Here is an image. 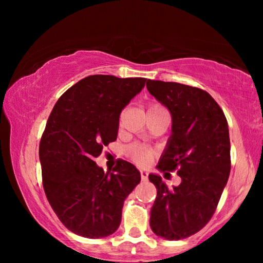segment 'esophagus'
I'll list each match as a JSON object with an SVG mask.
<instances>
[{"label": "esophagus", "mask_w": 263, "mask_h": 263, "mask_svg": "<svg viewBox=\"0 0 263 263\" xmlns=\"http://www.w3.org/2000/svg\"><path fill=\"white\" fill-rule=\"evenodd\" d=\"M140 175H141V180L142 181H147V179H148L147 171H140Z\"/></svg>", "instance_id": "obj_1"}]
</instances>
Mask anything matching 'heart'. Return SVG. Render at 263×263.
Wrapping results in <instances>:
<instances>
[{
    "mask_svg": "<svg viewBox=\"0 0 263 263\" xmlns=\"http://www.w3.org/2000/svg\"><path fill=\"white\" fill-rule=\"evenodd\" d=\"M163 110L164 109L161 105L153 102V103L148 104L147 114L157 112V111H163ZM126 153L132 161L137 164H139V166H147V164L152 161V159L155 154V152L152 148L141 144H133L131 146H128L126 149Z\"/></svg>",
    "mask_w": 263,
    "mask_h": 263,
    "instance_id": "b5f03b06",
    "label": "heart"
}]
</instances>
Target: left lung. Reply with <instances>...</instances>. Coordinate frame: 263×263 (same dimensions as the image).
<instances>
[{
	"instance_id": "obj_1",
	"label": "left lung",
	"mask_w": 263,
	"mask_h": 263,
	"mask_svg": "<svg viewBox=\"0 0 263 263\" xmlns=\"http://www.w3.org/2000/svg\"><path fill=\"white\" fill-rule=\"evenodd\" d=\"M146 87L171 111L173 125L158 169L177 172L181 183L169 189L159 175L151 210L153 232L167 240L197 233L215 213L231 171L229 125L224 112L203 89L177 82L147 80Z\"/></svg>"
}]
</instances>
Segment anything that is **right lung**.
Segmentation results:
<instances>
[{
    "mask_svg": "<svg viewBox=\"0 0 263 263\" xmlns=\"http://www.w3.org/2000/svg\"><path fill=\"white\" fill-rule=\"evenodd\" d=\"M145 82L90 75L61 95L47 119L39 144L43 186L53 211L75 234H112L124 201L140 182L139 171L125 160L104 173L95 159L117 139L119 115Z\"/></svg>",
    "mask_w": 263,
    "mask_h": 263,
    "instance_id": "obj_1",
    "label": "right lung"
}]
</instances>
